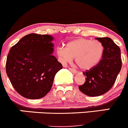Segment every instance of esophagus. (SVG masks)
Instances as JSON below:
<instances>
[{
  "mask_svg": "<svg viewBox=\"0 0 128 128\" xmlns=\"http://www.w3.org/2000/svg\"><path fill=\"white\" fill-rule=\"evenodd\" d=\"M68 69H69L71 71V72H73V73H77V71L75 70H74V69H73V68H68Z\"/></svg>",
  "mask_w": 128,
  "mask_h": 128,
  "instance_id": "obj_1",
  "label": "esophagus"
}]
</instances>
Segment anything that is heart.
<instances>
[{
	"label": "heart",
	"instance_id": "1",
	"mask_svg": "<svg viewBox=\"0 0 128 128\" xmlns=\"http://www.w3.org/2000/svg\"><path fill=\"white\" fill-rule=\"evenodd\" d=\"M104 53L103 45L98 40L77 38L70 42L66 47L60 46L56 54L62 64L70 63L75 57L77 65L83 70H89L96 65Z\"/></svg>",
	"mask_w": 128,
	"mask_h": 128
}]
</instances>
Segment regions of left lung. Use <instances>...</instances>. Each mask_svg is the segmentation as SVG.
<instances>
[{
    "instance_id": "obj_1",
    "label": "left lung",
    "mask_w": 128,
    "mask_h": 128,
    "mask_svg": "<svg viewBox=\"0 0 128 128\" xmlns=\"http://www.w3.org/2000/svg\"><path fill=\"white\" fill-rule=\"evenodd\" d=\"M96 39L104 46V53L100 62L83 73L86 81L78 86L86 95L98 96L108 92L113 86L122 66L120 47L109 37Z\"/></svg>"
}]
</instances>
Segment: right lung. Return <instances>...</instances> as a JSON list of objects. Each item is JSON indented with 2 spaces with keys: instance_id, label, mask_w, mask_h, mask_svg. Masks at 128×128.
I'll list each match as a JSON object with an SVG mask.
<instances>
[{
  "instance_id": "1",
  "label": "right lung",
  "mask_w": 128,
  "mask_h": 128,
  "mask_svg": "<svg viewBox=\"0 0 128 128\" xmlns=\"http://www.w3.org/2000/svg\"><path fill=\"white\" fill-rule=\"evenodd\" d=\"M54 38L30 34L12 46L6 73L16 92L28 99H39L51 90L56 73L63 68L52 55Z\"/></svg>"
}]
</instances>
